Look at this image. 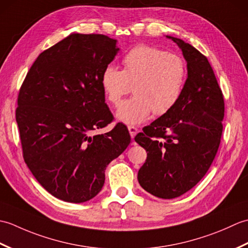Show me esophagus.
Returning a JSON list of instances; mask_svg holds the SVG:
<instances>
[{
    "instance_id": "obj_1",
    "label": "esophagus",
    "mask_w": 248,
    "mask_h": 248,
    "mask_svg": "<svg viewBox=\"0 0 248 248\" xmlns=\"http://www.w3.org/2000/svg\"><path fill=\"white\" fill-rule=\"evenodd\" d=\"M128 130H129V133H130L131 138H132V139H134V138H135V135L138 134V132H139L138 128L134 127V125H129V127H128Z\"/></svg>"
}]
</instances>
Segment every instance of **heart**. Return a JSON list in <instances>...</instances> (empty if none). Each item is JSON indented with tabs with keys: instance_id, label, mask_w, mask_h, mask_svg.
Masks as SVG:
<instances>
[{
	"instance_id": "1",
	"label": "heart",
	"mask_w": 248,
	"mask_h": 248,
	"mask_svg": "<svg viewBox=\"0 0 248 248\" xmlns=\"http://www.w3.org/2000/svg\"><path fill=\"white\" fill-rule=\"evenodd\" d=\"M123 65V70L107 65L100 78L105 97L113 105H118L133 85L135 94L121 103L116 112L121 123L140 124L152 112H170L181 100L187 80V66L181 56L140 45L125 53Z\"/></svg>"
}]
</instances>
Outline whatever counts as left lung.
I'll return each instance as SVG.
<instances>
[{"mask_svg":"<svg viewBox=\"0 0 248 248\" xmlns=\"http://www.w3.org/2000/svg\"><path fill=\"white\" fill-rule=\"evenodd\" d=\"M178 45L187 62L182 98L135 141L147 151L138 179L155 197L181 196L202 180L218 150L223 133V93L207 57L189 44L166 36Z\"/></svg>","mask_w":248,"mask_h":248,"instance_id":"1","label":"left lung"}]
</instances>
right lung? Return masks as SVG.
Instances as JSON below:
<instances>
[{"label":"right lung","mask_w":248,"mask_h":248,"mask_svg":"<svg viewBox=\"0 0 248 248\" xmlns=\"http://www.w3.org/2000/svg\"><path fill=\"white\" fill-rule=\"evenodd\" d=\"M117 40L70 34L40 53L26 75L16 109L23 159L44 188L80 203L101 191L105 168L129 146L123 124L92 136L114 119L100 83Z\"/></svg>","instance_id":"1"}]
</instances>
